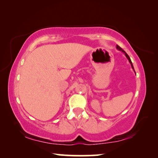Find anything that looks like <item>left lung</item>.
<instances>
[{
	"mask_svg": "<svg viewBox=\"0 0 158 158\" xmlns=\"http://www.w3.org/2000/svg\"><path fill=\"white\" fill-rule=\"evenodd\" d=\"M116 49H118L119 51H121L122 52H123V53H124V54L125 55V56L127 57V59H128V60H129L130 63L131 64V66H132V68L134 69V67H133V65H132V61H131V60H130V58L129 56H128V55L127 54V53L125 52V51L122 49V48L118 46V45H117V46H116ZM134 71H135V69H134Z\"/></svg>",
	"mask_w": 158,
	"mask_h": 158,
	"instance_id": "obj_1",
	"label": "left lung"
}]
</instances>
